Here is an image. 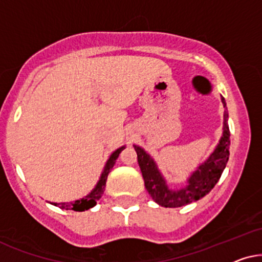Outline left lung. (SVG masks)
I'll return each mask as SVG.
<instances>
[{
  "label": "left lung",
  "mask_w": 262,
  "mask_h": 262,
  "mask_svg": "<svg viewBox=\"0 0 262 262\" xmlns=\"http://www.w3.org/2000/svg\"><path fill=\"white\" fill-rule=\"evenodd\" d=\"M222 102L225 107L226 103L223 97ZM134 148L138 155V163L144 177L145 187L153 200L164 207L186 206L210 193L221 179L223 170L225 169L230 155L228 111H224V130L217 148L210 156V158L199 166L196 171L190 176L187 186L179 190H170L151 157L139 146H134Z\"/></svg>",
  "instance_id": "left-lung-1"
}]
</instances>
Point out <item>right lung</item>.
Wrapping results in <instances>:
<instances>
[{"mask_svg":"<svg viewBox=\"0 0 262 262\" xmlns=\"http://www.w3.org/2000/svg\"><path fill=\"white\" fill-rule=\"evenodd\" d=\"M123 148H124V146L123 147L116 149V151H115L113 155L110 156L109 160L106 162L105 167H104V171L102 173V177H100L98 184H97L95 189L91 191L87 196L80 199V200H76L74 202H67V204H66V202H62V204H54L55 206L60 207V208H62V210H72V211H76V212L86 211V210H89V208L95 206V205L97 204V201H98L99 199L102 198V195L104 194L107 175H109V172L111 171V169H113L115 163H116V159L118 158V156H120V153Z\"/></svg>","mask_w":262,"mask_h":262,"instance_id":"obj_1","label":"right lung"}]
</instances>
